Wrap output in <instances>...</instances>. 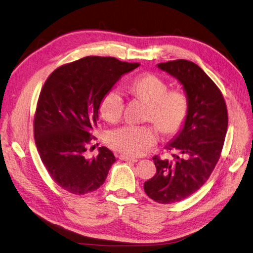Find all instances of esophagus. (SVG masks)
Listing matches in <instances>:
<instances>
[{
	"mask_svg": "<svg viewBox=\"0 0 253 253\" xmlns=\"http://www.w3.org/2000/svg\"><path fill=\"white\" fill-rule=\"evenodd\" d=\"M120 159L122 161H126V162H132V163H136L138 160L135 159V158H130V157H127V156H120Z\"/></svg>",
	"mask_w": 253,
	"mask_h": 253,
	"instance_id": "1",
	"label": "esophagus"
}]
</instances>
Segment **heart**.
<instances>
[{
	"label": "heart",
	"mask_w": 253,
	"mask_h": 253,
	"mask_svg": "<svg viewBox=\"0 0 253 253\" xmlns=\"http://www.w3.org/2000/svg\"><path fill=\"white\" fill-rule=\"evenodd\" d=\"M130 90L148 104L147 120L161 131L173 133L180 129L188 112V100L181 89L168 90L165 81L154 75H144L130 83ZM100 113L109 123L119 121L123 112V95L119 89H111L100 103ZM110 147L128 157H138L159 140L158 129L152 125L128 124L107 133Z\"/></svg>",
	"instance_id": "heart-1"
}]
</instances>
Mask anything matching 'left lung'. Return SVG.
Segmentation results:
<instances>
[{
	"label": "left lung",
	"mask_w": 253,
	"mask_h": 253,
	"mask_svg": "<svg viewBox=\"0 0 253 253\" xmlns=\"http://www.w3.org/2000/svg\"><path fill=\"white\" fill-rule=\"evenodd\" d=\"M157 66L178 81L188 100L184 124L166 145L174 160L154 157L157 173L144 184L150 199L171 204L188 198L208 180L221 156L228 115L219 89L197 64L176 60Z\"/></svg>",
	"instance_id": "left-lung-1"
}]
</instances>
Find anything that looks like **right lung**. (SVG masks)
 I'll list each match as a JSON object with an SVG mask.
<instances>
[{
	"label": "right lung",
	"mask_w": 253,
	"mask_h": 253,
	"mask_svg": "<svg viewBox=\"0 0 253 253\" xmlns=\"http://www.w3.org/2000/svg\"><path fill=\"white\" fill-rule=\"evenodd\" d=\"M140 66L109 56H86L55 69L40 93L35 140L41 160L54 182L73 194L102 186L116 158L107 147L84 153L99 120L103 96L119 79Z\"/></svg>",
	"instance_id": "1"
}]
</instances>
